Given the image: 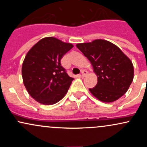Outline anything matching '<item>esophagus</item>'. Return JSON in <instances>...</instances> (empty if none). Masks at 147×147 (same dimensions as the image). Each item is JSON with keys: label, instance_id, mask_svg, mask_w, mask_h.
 <instances>
[{"label": "esophagus", "instance_id": "34e87169", "mask_svg": "<svg viewBox=\"0 0 147 147\" xmlns=\"http://www.w3.org/2000/svg\"><path fill=\"white\" fill-rule=\"evenodd\" d=\"M88 75V72L86 70H82V77H85V76H86Z\"/></svg>", "mask_w": 147, "mask_h": 147}]
</instances>
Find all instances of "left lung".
Wrapping results in <instances>:
<instances>
[{
  "label": "left lung",
  "mask_w": 147,
  "mask_h": 147,
  "mask_svg": "<svg viewBox=\"0 0 147 147\" xmlns=\"http://www.w3.org/2000/svg\"><path fill=\"white\" fill-rule=\"evenodd\" d=\"M90 61L97 76V84L89 88L92 95L104 102H113L126 93L133 82L134 70L131 60L111 42L97 39L77 44Z\"/></svg>",
  "instance_id": "left-lung-1"
}]
</instances>
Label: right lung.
Here are the masks:
<instances>
[{
    "instance_id": "right-lung-1",
    "label": "right lung",
    "mask_w": 147,
    "mask_h": 147,
    "mask_svg": "<svg viewBox=\"0 0 147 147\" xmlns=\"http://www.w3.org/2000/svg\"><path fill=\"white\" fill-rule=\"evenodd\" d=\"M72 48L71 43L46 37L28 52L22 65V77L28 93L36 102L52 105L68 92L74 78L61 66V59Z\"/></svg>"
}]
</instances>
